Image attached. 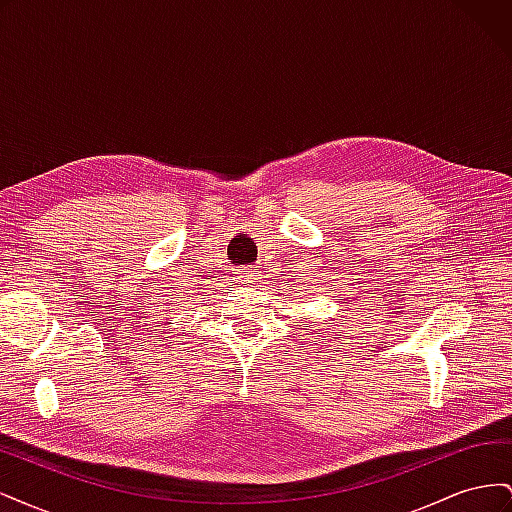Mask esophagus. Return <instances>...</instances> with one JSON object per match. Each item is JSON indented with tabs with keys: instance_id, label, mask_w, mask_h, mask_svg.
Returning <instances> with one entry per match:
<instances>
[{
	"instance_id": "esophagus-1",
	"label": "esophagus",
	"mask_w": 512,
	"mask_h": 512,
	"mask_svg": "<svg viewBox=\"0 0 512 512\" xmlns=\"http://www.w3.org/2000/svg\"><path fill=\"white\" fill-rule=\"evenodd\" d=\"M237 280H239V282H243V284H252V282L256 280V269H252V267H243V269H239V273H237Z\"/></svg>"
}]
</instances>
